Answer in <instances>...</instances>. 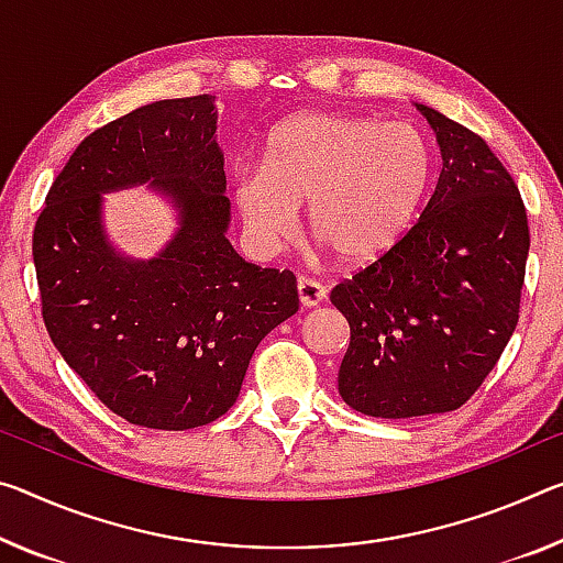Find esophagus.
I'll return each instance as SVG.
<instances>
[{"label":"esophagus","mask_w":563,"mask_h":563,"mask_svg":"<svg viewBox=\"0 0 563 563\" xmlns=\"http://www.w3.org/2000/svg\"><path fill=\"white\" fill-rule=\"evenodd\" d=\"M298 300H300V306L313 308V306H318V302L325 300V288L310 278H300L298 280Z\"/></svg>","instance_id":"obj_1"}]
</instances>
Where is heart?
<instances>
[{
	"mask_svg": "<svg viewBox=\"0 0 563 563\" xmlns=\"http://www.w3.org/2000/svg\"><path fill=\"white\" fill-rule=\"evenodd\" d=\"M431 177V142L416 124L310 112L271 132L263 167L238 169L233 198L261 253L283 247L308 202L310 230L343 265L363 267L413 228Z\"/></svg>",
	"mask_w": 563,
	"mask_h": 563,
	"instance_id": "b5f03b06",
	"label": "heart"
}]
</instances>
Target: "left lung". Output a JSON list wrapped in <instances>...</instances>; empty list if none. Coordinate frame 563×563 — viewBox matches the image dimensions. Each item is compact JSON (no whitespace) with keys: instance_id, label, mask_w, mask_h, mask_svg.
Here are the masks:
<instances>
[{"instance_id":"8db88e82","label":"left lung","mask_w":563,"mask_h":563,"mask_svg":"<svg viewBox=\"0 0 563 563\" xmlns=\"http://www.w3.org/2000/svg\"><path fill=\"white\" fill-rule=\"evenodd\" d=\"M441 175L406 238L330 290L351 325L338 394L376 418L456 410L476 394L519 323L529 220L490 147L439 110Z\"/></svg>"}]
</instances>
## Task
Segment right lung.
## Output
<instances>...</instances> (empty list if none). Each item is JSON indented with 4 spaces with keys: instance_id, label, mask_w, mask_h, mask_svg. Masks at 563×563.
I'll return each instance as SVG.
<instances>
[{
    "instance_id": "add662e5",
    "label": "right lung",
    "mask_w": 563,
    "mask_h": 563,
    "mask_svg": "<svg viewBox=\"0 0 563 563\" xmlns=\"http://www.w3.org/2000/svg\"><path fill=\"white\" fill-rule=\"evenodd\" d=\"M212 95L159 100L95 130L52 183L32 255L52 343L124 421L185 431L235 404L257 343L298 313L296 275L230 240ZM150 181L181 228L150 262L103 235L101 192Z\"/></svg>"
}]
</instances>
